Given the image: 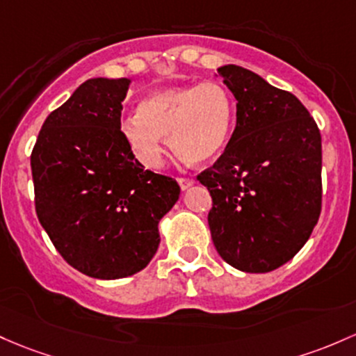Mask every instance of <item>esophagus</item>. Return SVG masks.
I'll use <instances>...</instances> for the list:
<instances>
[{
  "label": "esophagus",
  "instance_id": "esophagus-1",
  "mask_svg": "<svg viewBox=\"0 0 356 356\" xmlns=\"http://www.w3.org/2000/svg\"><path fill=\"white\" fill-rule=\"evenodd\" d=\"M177 182H179V186H181L182 191L194 184V181L191 177H177Z\"/></svg>",
  "mask_w": 356,
  "mask_h": 356
}]
</instances>
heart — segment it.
<instances>
[{"mask_svg":"<svg viewBox=\"0 0 356 356\" xmlns=\"http://www.w3.org/2000/svg\"><path fill=\"white\" fill-rule=\"evenodd\" d=\"M233 99L225 86L204 81L196 86L155 92L143 99L138 115L123 121L121 130L135 157L155 169L163 155V138L191 163L216 159L229 138Z\"/></svg>","mask_w":356,"mask_h":356,"instance_id":"obj_1","label":"heart"}]
</instances>
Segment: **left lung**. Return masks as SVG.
Instances as JSON below:
<instances>
[{
    "label": "left lung",
    "instance_id": "1",
    "mask_svg": "<svg viewBox=\"0 0 356 356\" xmlns=\"http://www.w3.org/2000/svg\"><path fill=\"white\" fill-rule=\"evenodd\" d=\"M236 99L225 152L197 181L208 187V222L221 259L248 273L289 261L321 214V134L306 106L252 70L218 69Z\"/></svg>",
    "mask_w": 356,
    "mask_h": 356
}]
</instances>
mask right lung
I'll list each match as a JSON object with an SVG mask.
<instances>
[{
  "instance_id": "right-lung-1",
  "label": "right lung",
  "mask_w": 356,
  "mask_h": 356,
  "mask_svg": "<svg viewBox=\"0 0 356 356\" xmlns=\"http://www.w3.org/2000/svg\"><path fill=\"white\" fill-rule=\"evenodd\" d=\"M130 79H89L54 109L32 150L35 211L70 267L95 279L145 268L159 221L179 199L169 175L145 170L121 131Z\"/></svg>"
}]
</instances>
